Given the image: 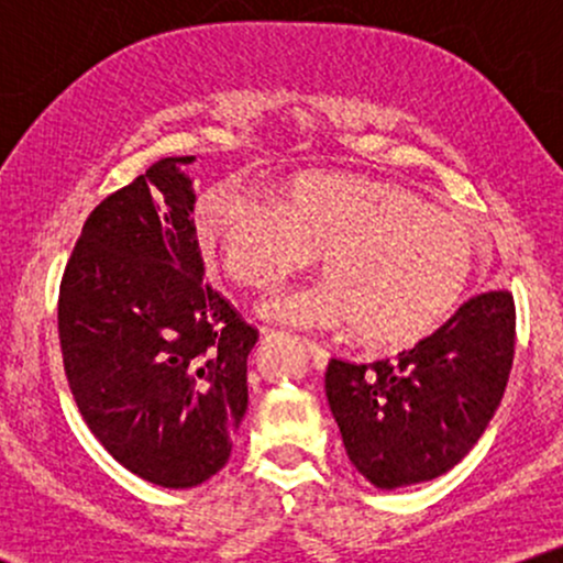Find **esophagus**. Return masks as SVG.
Wrapping results in <instances>:
<instances>
[{
	"instance_id": "34e87169",
	"label": "esophagus",
	"mask_w": 563,
	"mask_h": 563,
	"mask_svg": "<svg viewBox=\"0 0 563 563\" xmlns=\"http://www.w3.org/2000/svg\"><path fill=\"white\" fill-rule=\"evenodd\" d=\"M307 352H309V357H312V365L318 367V371H322V367L328 365V349L318 344V341H307Z\"/></svg>"
}]
</instances>
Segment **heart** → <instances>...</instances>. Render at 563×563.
<instances>
[{
    "label": "heart",
    "instance_id": "obj_1",
    "mask_svg": "<svg viewBox=\"0 0 563 563\" xmlns=\"http://www.w3.org/2000/svg\"><path fill=\"white\" fill-rule=\"evenodd\" d=\"M200 245L235 286L269 290L318 254L320 286L277 301L294 325L339 328L363 346L421 341L461 301L476 241L457 217L407 187L303 172L280 198L217 185L198 200Z\"/></svg>",
    "mask_w": 563,
    "mask_h": 563
}]
</instances>
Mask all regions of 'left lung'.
I'll return each mask as SVG.
<instances>
[{
  "mask_svg": "<svg viewBox=\"0 0 563 563\" xmlns=\"http://www.w3.org/2000/svg\"><path fill=\"white\" fill-rule=\"evenodd\" d=\"M516 346L508 288L476 294L397 360L333 357L325 394L354 468L380 489L437 479L493 421Z\"/></svg>",
  "mask_w": 563,
  "mask_h": 563,
  "instance_id": "left-lung-1",
  "label": "left lung"
}]
</instances>
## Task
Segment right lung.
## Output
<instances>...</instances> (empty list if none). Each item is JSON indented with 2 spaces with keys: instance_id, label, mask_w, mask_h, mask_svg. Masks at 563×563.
Listing matches in <instances>:
<instances>
[{
  "instance_id": "right-lung-1",
  "label": "right lung",
  "mask_w": 563,
  "mask_h": 563,
  "mask_svg": "<svg viewBox=\"0 0 563 563\" xmlns=\"http://www.w3.org/2000/svg\"><path fill=\"white\" fill-rule=\"evenodd\" d=\"M192 156L161 158L84 222L57 296L63 371L121 466L185 489L228 463L260 331L203 283Z\"/></svg>"
}]
</instances>
